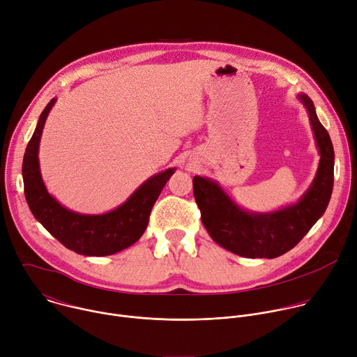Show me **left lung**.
I'll use <instances>...</instances> for the list:
<instances>
[{
    "instance_id": "left-lung-1",
    "label": "left lung",
    "mask_w": 357,
    "mask_h": 357,
    "mask_svg": "<svg viewBox=\"0 0 357 357\" xmlns=\"http://www.w3.org/2000/svg\"><path fill=\"white\" fill-rule=\"evenodd\" d=\"M298 98L308 112L321 160L314 182L296 203L271 213H251L236 205L218 182L193 178V196L203 226L218 244L237 256H282L303 238L328 208L333 189V145L318 120L314 101L307 94H298Z\"/></svg>"
}]
</instances>
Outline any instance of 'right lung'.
Listing matches in <instances>:
<instances>
[{"label":"right lung","instance_id":"obj_1","mask_svg":"<svg viewBox=\"0 0 357 357\" xmlns=\"http://www.w3.org/2000/svg\"><path fill=\"white\" fill-rule=\"evenodd\" d=\"M52 98L42 112L22 161L24 192L35 219L66 248L83 256H112L132 245L145 231L152 206L175 168L146 179L124 203L103 215H82L63 208L50 196L39 171V141L46 117L54 107Z\"/></svg>","mask_w":357,"mask_h":357}]
</instances>
